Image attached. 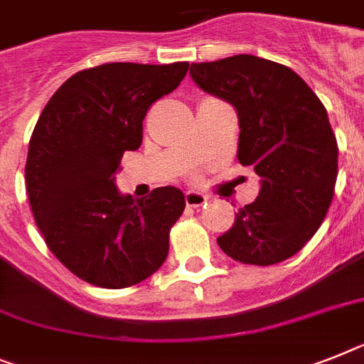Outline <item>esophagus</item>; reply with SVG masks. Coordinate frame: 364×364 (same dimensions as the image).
Returning <instances> with one entry per match:
<instances>
[{
  "label": "esophagus",
  "instance_id": "34e87169",
  "mask_svg": "<svg viewBox=\"0 0 364 364\" xmlns=\"http://www.w3.org/2000/svg\"><path fill=\"white\" fill-rule=\"evenodd\" d=\"M207 200H209V198H207L205 194H201V192H196V191H188L187 194H185V201H187L188 207L205 205Z\"/></svg>",
  "mask_w": 364,
  "mask_h": 364
}]
</instances>
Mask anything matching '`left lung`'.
<instances>
[{
	"label": "left lung",
	"mask_w": 364,
	"mask_h": 364,
	"mask_svg": "<svg viewBox=\"0 0 364 364\" xmlns=\"http://www.w3.org/2000/svg\"><path fill=\"white\" fill-rule=\"evenodd\" d=\"M191 77L235 107L237 157L261 177L257 200L216 242L244 264L292 257L318 231L337 181V139L322 102L291 68L253 55L191 64Z\"/></svg>",
	"instance_id": "obj_1"
}]
</instances>
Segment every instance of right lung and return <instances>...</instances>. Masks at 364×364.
<instances>
[{
    "label": "right lung",
    "mask_w": 364,
    "mask_h": 364,
    "mask_svg": "<svg viewBox=\"0 0 364 364\" xmlns=\"http://www.w3.org/2000/svg\"><path fill=\"white\" fill-rule=\"evenodd\" d=\"M188 63H109L77 72L44 107L29 140L26 187L48 248L72 274L125 289L161 268L185 194L135 200L116 188L124 151L142 144L149 105L173 92Z\"/></svg>",
    "instance_id": "add662e5"
}]
</instances>
